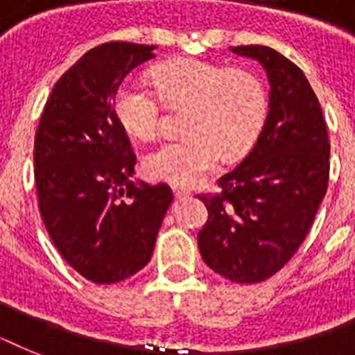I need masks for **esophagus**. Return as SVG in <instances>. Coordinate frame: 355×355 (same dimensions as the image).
Returning <instances> with one entry per match:
<instances>
[{
	"mask_svg": "<svg viewBox=\"0 0 355 355\" xmlns=\"http://www.w3.org/2000/svg\"><path fill=\"white\" fill-rule=\"evenodd\" d=\"M173 195L177 197V199H182V197H189V189L180 188V186H173Z\"/></svg>",
	"mask_w": 355,
	"mask_h": 355,
	"instance_id": "1",
	"label": "esophagus"
}]
</instances>
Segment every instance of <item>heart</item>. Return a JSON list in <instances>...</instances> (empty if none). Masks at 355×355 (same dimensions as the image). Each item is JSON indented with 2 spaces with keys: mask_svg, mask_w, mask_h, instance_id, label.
<instances>
[{
  "mask_svg": "<svg viewBox=\"0 0 355 355\" xmlns=\"http://www.w3.org/2000/svg\"><path fill=\"white\" fill-rule=\"evenodd\" d=\"M162 103L188 107V138L158 145L144 158L150 178L167 182H200L221 164L252 145L265 118L267 97L261 80L247 69H228L199 58H178L153 69ZM114 112L132 138L153 139L160 130V103L139 83H123L114 92Z\"/></svg>",
  "mask_w": 355,
  "mask_h": 355,
  "instance_id": "heart-1",
  "label": "heart"
}]
</instances>
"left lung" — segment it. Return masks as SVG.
Returning <instances> with one entry per match:
<instances>
[{"instance_id":"8db88e82","label":"left lung","mask_w":355,"mask_h":355,"mask_svg":"<svg viewBox=\"0 0 355 355\" xmlns=\"http://www.w3.org/2000/svg\"><path fill=\"white\" fill-rule=\"evenodd\" d=\"M269 79V112L239 166L199 195L208 221L199 232L205 263L237 284H256L293 258L313 225L330 175V141L319 99L302 69L275 49L237 46Z\"/></svg>"}]
</instances>
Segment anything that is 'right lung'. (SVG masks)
<instances>
[{
	"label": "right lung",
	"instance_id": "add662e5",
	"mask_svg": "<svg viewBox=\"0 0 355 355\" xmlns=\"http://www.w3.org/2000/svg\"><path fill=\"white\" fill-rule=\"evenodd\" d=\"M155 46L108 42L57 80L35 136V182L46 230L94 284H116L149 263L173 193L132 182L136 155L114 112V92Z\"/></svg>",
	"mask_w": 355,
	"mask_h": 355
}]
</instances>
